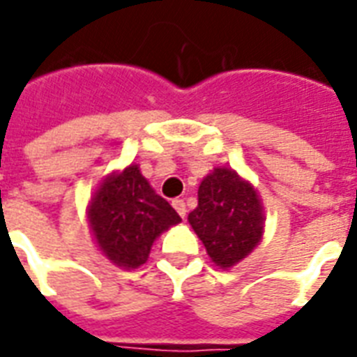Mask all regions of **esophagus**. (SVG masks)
<instances>
[{"instance_id":"obj_1","label":"esophagus","mask_w":357,"mask_h":357,"mask_svg":"<svg viewBox=\"0 0 357 357\" xmlns=\"http://www.w3.org/2000/svg\"><path fill=\"white\" fill-rule=\"evenodd\" d=\"M172 206H174V209L179 213V217L185 218V215H187V207H185V202L181 200V198H176V200H172Z\"/></svg>"}]
</instances>
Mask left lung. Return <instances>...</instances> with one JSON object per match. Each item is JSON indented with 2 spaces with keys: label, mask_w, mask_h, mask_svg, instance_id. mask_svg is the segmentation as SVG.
Instances as JSON below:
<instances>
[{
  "label": "left lung",
  "mask_w": 357,
  "mask_h": 357,
  "mask_svg": "<svg viewBox=\"0 0 357 357\" xmlns=\"http://www.w3.org/2000/svg\"><path fill=\"white\" fill-rule=\"evenodd\" d=\"M189 222L213 263L229 268L261 241L263 209L250 183L229 168H215L200 183Z\"/></svg>",
  "instance_id": "left-lung-1"
}]
</instances>
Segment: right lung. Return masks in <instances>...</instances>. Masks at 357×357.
<instances>
[{"mask_svg":"<svg viewBox=\"0 0 357 357\" xmlns=\"http://www.w3.org/2000/svg\"><path fill=\"white\" fill-rule=\"evenodd\" d=\"M91 228L103 254L114 265L137 268L148 259L153 241L181 218L153 192L139 167L107 178L92 198Z\"/></svg>","mask_w":357,"mask_h":357,"instance_id":"right-lung-1","label":"right lung"}]
</instances>
